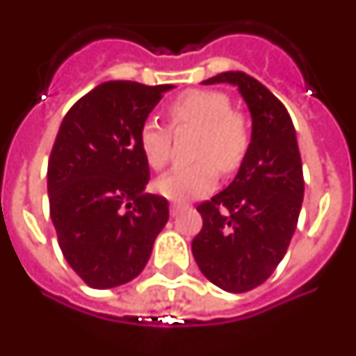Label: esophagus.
I'll use <instances>...</instances> for the list:
<instances>
[{
	"mask_svg": "<svg viewBox=\"0 0 356 356\" xmlns=\"http://www.w3.org/2000/svg\"><path fill=\"white\" fill-rule=\"evenodd\" d=\"M183 208H185V206H183V204H177V202H173V204H171V208H170L171 216H177V213L181 212V210H183Z\"/></svg>",
	"mask_w": 356,
	"mask_h": 356,
	"instance_id": "esophagus-1",
	"label": "esophagus"
}]
</instances>
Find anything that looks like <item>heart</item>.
<instances>
[{"instance_id": "obj_1", "label": "heart", "mask_w": 356, "mask_h": 356, "mask_svg": "<svg viewBox=\"0 0 356 356\" xmlns=\"http://www.w3.org/2000/svg\"><path fill=\"white\" fill-rule=\"evenodd\" d=\"M170 118L175 129L193 127L200 131L195 163L177 165L158 179V193L185 202L208 195L218 185L220 168L233 173L241 168L250 148V127L247 118L231 109L227 94L218 90H191L171 102ZM144 158L152 170H163L171 160V131L158 121H146L138 135Z\"/></svg>"}]
</instances>
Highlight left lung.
<instances>
[{
  "label": "left lung",
  "instance_id": "obj_1",
  "mask_svg": "<svg viewBox=\"0 0 356 356\" xmlns=\"http://www.w3.org/2000/svg\"><path fill=\"white\" fill-rule=\"evenodd\" d=\"M216 83L237 86L250 109L252 136L233 183L196 206L202 229L193 238V254L213 285L247 293L287 252L305 196L302 163L289 113L264 84L241 71L204 81Z\"/></svg>",
  "mask_w": 356,
  "mask_h": 356
}]
</instances>
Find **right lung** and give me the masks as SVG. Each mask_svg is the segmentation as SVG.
<instances>
[{
  "mask_svg": "<svg viewBox=\"0 0 356 356\" xmlns=\"http://www.w3.org/2000/svg\"><path fill=\"white\" fill-rule=\"evenodd\" d=\"M171 88L102 83L61 121L48 161L49 216L65 260L94 289L135 280L170 220L168 200L144 193L150 168L138 135Z\"/></svg>",
  "mask_w": 356,
  "mask_h": 356,
  "instance_id": "obj_1",
  "label": "right lung"
}]
</instances>
